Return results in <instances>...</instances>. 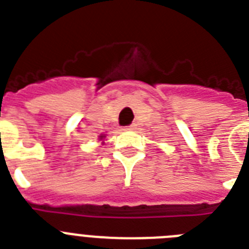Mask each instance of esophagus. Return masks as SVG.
<instances>
[{
    "label": "esophagus",
    "mask_w": 249,
    "mask_h": 249,
    "mask_svg": "<svg viewBox=\"0 0 249 249\" xmlns=\"http://www.w3.org/2000/svg\"><path fill=\"white\" fill-rule=\"evenodd\" d=\"M131 127H132V126H128V127H127L126 129H131Z\"/></svg>",
    "instance_id": "1"
}]
</instances>
